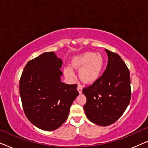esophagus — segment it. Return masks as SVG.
Wrapping results in <instances>:
<instances>
[{
	"mask_svg": "<svg viewBox=\"0 0 148 148\" xmlns=\"http://www.w3.org/2000/svg\"><path fill=\"white\" fill-rule=\"evenodd\" d=\"M77 91L79 92V94H82V87L80 85L77 86Z\"/></svg>",
	"mask_w": 148,
	"mask_h": 148,
	"instance_id": "esophagus-1",
	"label": "esophagus"
}]
</instances>
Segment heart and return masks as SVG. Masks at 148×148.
<instances>
[{
  "instance_id": "obj_1",
  "label": "heart",
  "mask_w": 148,
  "mask_h": 148,
  "mask_svg": "<svg viewBox=\"0 0 148 148\" xmlns=\"http://www.w3.org/2000/svg\"><path fill=\"white\" fill-rule=\"evenodd\" d=\"M104 58L100 54L93 52H85L73 58L72 67L79 70L81 79L86 84H92L98 79L104 67ZM65 76L69 79H73L75 74L71 69L64 71Z\"/></svg>"
}]
</instances>
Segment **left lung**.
<instances>
[{
  "mask_svg": "<svg viewBox=\"0 0 148 148\" xmlns=\"http://www.w3.org/2000/svg\"><path fill=\"white\" fill-rule=\"evenodd\" d=\"M108 64L102 75L83 90L87 102L84 109L91 122L108 126L123 114L131 100L130 73L119 55L105 49Z\"/></svg>",
  "mask_w": 148,
  "mask_h": 148,
  "instance_id": "8db88e82",
  "label": "left lung"
}]
</instances>
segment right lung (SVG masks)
<instances>
[{
  "instance_id": "add662e5",
  "label": "right lung",
  "mask_w": 148,
  "mask_h": 148,
  "mask_svg": "<svg viewBox=\"0 0 148 148\" xmlns=\"http://www.w3.org/2000/svg\"><path fill=\"white\" fill-rule=\"evenodd\" d=\"M62 64L54 52H44L26 64L20 79L24 112L32 124L44 131L56 130L65 122L79 95L77 85L61 82Z\"/></svg>"
}]
</instances>
